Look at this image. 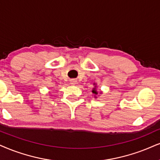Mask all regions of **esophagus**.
<instances>
[{
  "mask_svg": "<svg viewBox=\"0 0 160 160\" xmlns=\"http://www.w3.org/2000/svg\"><path fill=\"white\" fill-rule=\"evenodd\" d=\"M70 84H72V85H75V84H77V81L76 79H71L70 81Z\"/></svg>",
  "mask_w": 160,
  "mask_h": 160,
  "instance_id": "obj_1",
  "label": "esophagus"
}]
</instances>
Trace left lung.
<instances>
[{"label":"left lung","mask_w":160,"mask_h":160,"mask_svg":"<svg viewBox=\"0 0 160 160\" xmlns=\"http://www.w3.org/2000/svg\"><path fill=\"white\" fill-rule=\"evenodd\" d=\"M93 85H94V88H92V92L94 94V97L96 98H97V96H98V94L97 90H96V88H97V87H96V84H95V83L93 84ZM101 93H102V92H99V94H101Z\"/></svg>","instance_id":"left-lung-1"}]
</instances>
